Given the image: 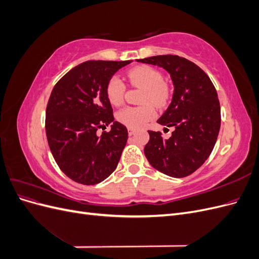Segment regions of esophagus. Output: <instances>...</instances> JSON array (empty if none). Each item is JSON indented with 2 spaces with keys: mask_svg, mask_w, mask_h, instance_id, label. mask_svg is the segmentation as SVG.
<instances>
[{
  "mask_svg": "<svg viewBox=\"0 0 259 259\" xmlns=\"http://www.w3.org/2000/svg\"><path fill=\"white\" fill-rule=\"evenodd\" d=\"M135 133H136V130H135V128H131V127H128V135H130V136L134 135Z\"/></svg>",
  "mask_w": 259,
  "mask_h": 259,
  "instance_id": "34e87169",
  "label": "esophagus"
}]
</instances>
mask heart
Returning <instances> with one entry per match:
<instances>
[{
	"instance_id": "obj_1",
	"label": "heart",
	"mask_w": 259,
	"mask_h": 259,
	"mask_svg": "<svg viewBox=\"0 0 259 259\" xmlns=\"http://www.w3.org/2000/svg\"><path fill=\"white\" fill-rule=\"evenodd\" d=\"M128 81L133 86L143 89L140 101L142 106L125 107L116 113V120L131 128L143 127L149 121L153 120L156 107H164L169 99V88L163 81L162 73L153 67L142 65L131 69L127 72ZM125 84L119 76L113 75L109 79L106 86V95L110 104L120 106L123 103Z\"/></svg>"
}]
</instances>
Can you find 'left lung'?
<instances>
[{
  "instance_id": "1",
  "label": "left lung",
  "mask_w": 259,
  "mask_h": 259,
  "mask_svg": "<svg viewBox=\"0 0 259 259\" xmlns=\"http://www.w3.org/2000/svg\"><path fill=\"white\" fill-rule=\"evenodd\" d=\"M158 65L169 73L174 85L171 103L158 120L175 130L168 139L148 131L145 147L149 163L161 173L182 178L192 174L213 151L221 128V105L208 75L192 61L177 55L137 59Z\"/></svg>"
}]
</instances>
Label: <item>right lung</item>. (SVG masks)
<instances>
[{
	"label": "right lung",
	"mask_w": 259,
	"mask_h": 259,
	"mask_svg": "<svg viewBox=\"0 0 259 259\" xmlns=\"http://www.w3.org/2000/svg\"><path fill=\"white\" fill-rule=\"evenodd\" d=\"M131 62L85 61L54 86L46 107V137L57 165L75 183L99 184L117 166L128 133L114 121L106 86L117 70ZM110 122L111 132L99 137L98 128Z\"/></svg>",
	"instance_id": "add662e5"
}]
</instances>
